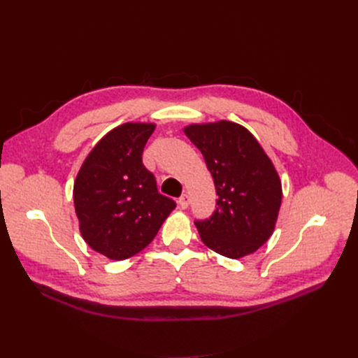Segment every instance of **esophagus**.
Instances as JSON below:
<instances>
[{"instance_id": "34e87169", "label": "esophagus", "mask_w": 358, "mask_h": 358, "mask_svg": "<svg viewBox=\"0 0 358 358\" xmlns=\"http://www.w3.org/2000/svg\"><path fill=\"white\" fill-rule=\"evenodd\" d=\"M178 203H179V207H180L182 210L188 208V206H189V196H188V194H183V195L179 198Z\"/></svg>"}]
</instances>
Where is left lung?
<instances>
[{
  "label": "left lung",
  "mask_w": 358,
  "mask_h": 358,
  "mask_svg": "<svg viewBox=\"0 0 358 358\" xmlns=\"http://www.w3.org/2000/svg\"><path fill=\"white\" fill-rule=\"evenodd\" d=\"M183 132L202 152L218 195L213 215L195 221L201 241L231 259L257 252L274 231L281 207V179L274 163L236 122L191 124Z\"/></svg>",
  "instance_id": "8db88e82"
}]
</instances>
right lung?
Wrapping results in <instances>:
<instances>
[{
    "label": "right lung",
    "mask_w": 358,
    "mask_h": 358,
    "mask_svg": "<svg viewBox=\"0 0 358 358\" xmlns=\"http://www.w3.org/2000/svg\"><path fill=\"white\" fill-rule=\"evenodd\" d=\"M152 122H127L110 129L84 159L74 180L78 229L93 250L124 261L151 243L176 207L157 191L143 164Z\"/></svg>",
    "instance_id": "obj_1"
}]
</instances>
